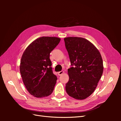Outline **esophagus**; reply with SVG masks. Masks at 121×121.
I'll return each instance as SVG.
<instances>
[{
  "label": "esophagus",
  "instance_id": "obj_1",
  "mask_svg": "<svg viewBox=\"0 0 121 121\" xmlns=\"http://www.w3.org/2000/svg\"><path fill=\"white\" fill-rule=\"evenodd\" d=\"M64 73V71H60V72H58V73H57V74H58V76H60V75H61L62 74H63Z\"/></svg>",
  "mask_w": 121,
  "mask_h": 121
}]
</instances>
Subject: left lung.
<instances>
[{"instance_id": "left-lung-1", "label": "left lung", "mask_w": 121, "mask_h": 121, "mask_svg": "<svg viewBox=\"0 0 121 121\" xmlns=\"http://www.w3.org/2000/svg\"><path fill=\"white\" fill-rule=\"evenodd\" d=\"M64 41L72 66L68 69L69 80L65 90L76 99H84L94 92L103 73L101 54L85 38L69 37Z\"/></svg>"}]
</instances>
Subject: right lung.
Returning <instances> with one entry per match:
<instances>
[{"label": "right lung", "instance_id": "add662e5", "mask_svg": "<svg viewBox=\"0 0 121 121\" xmlns=\"http://www.w3.org/2000/svg\"><path fill=\"white\" fill-rule=\"evenodd\" d=\"M60 41L56 37H41L24 51L20 70L24 85L32 95L41 98L52 93L57 79L52 72L49 56Z\"/></svg>", "mask_w": 121, "mask_h": 121}]
</instances>
